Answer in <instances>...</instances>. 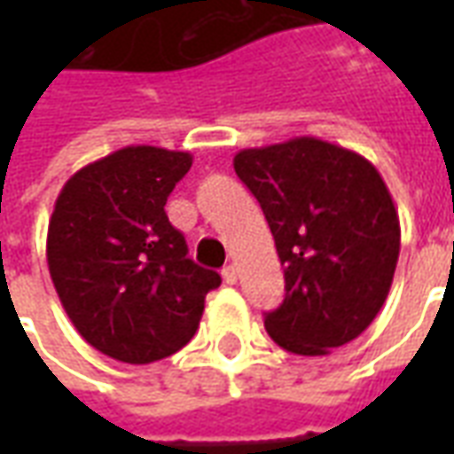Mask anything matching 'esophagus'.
Listing matches in <instances>:
<instances>
[{"mask_svg":"<svg viewBox=\"0 0 454 454\" xmlns=\"http://www.w3.org/2000/svg\"><path fill=\"white\" fill-rule=\"evenodd\" d=\"M221 275H223V282H226V285H236L238 282L236 265H226L223 270H221Z\"/></svg>","mask_w":454,"mask_h":454,"instance_id":"34e87169","label":"esophagus"}]
</instances>
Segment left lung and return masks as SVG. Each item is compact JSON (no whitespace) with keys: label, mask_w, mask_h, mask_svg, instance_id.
Here are the masks:
<instances>
[{"label":"left lung","mask_w":454,"mask_h":454,"mask_svg":"<svg viewBox=\"0 0 454 454\" xmlns=\"http://www.w3.org/2000/svg\"><path fill=\"white\" fill-rule=\"evenodd\" d=\"M262 207L285 267V301L265 314L270 338L294 355H328L377 318L399 262L389 189L355 150L314 136L233 158Z\"/></svg>","instance_id":"obj_1"}]
</instances>
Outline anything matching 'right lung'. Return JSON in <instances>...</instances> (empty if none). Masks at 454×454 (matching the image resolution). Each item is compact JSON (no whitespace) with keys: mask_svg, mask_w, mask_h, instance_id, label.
Returning a JSON list of instances; mask_svg holds the SVG:
<instances>
[{"mask_svg":"<svg viewBox=\"0 0 454 454\" xmlns=\"http://www.w3.org/2000/svg\"><path fill=\"white\" fill-rule=\"evenodd\" d=\"M192 155L126 145L65 182L45 257L65 314L92 348L129 364L169 357L197 333L204 299L221 285L187 257L165 214Z\"/></svg>","mask_w":454,"mask_h":454,"instance_id":"obj_1","label":"right lung"}]
</instances>
